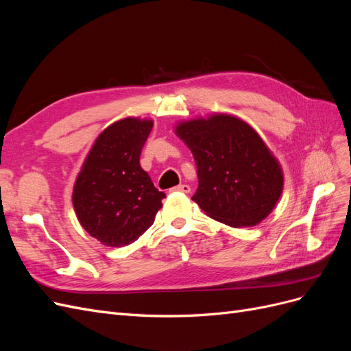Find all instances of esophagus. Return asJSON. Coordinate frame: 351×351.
<instances>
[{"label":"esophagus","instance_id":"34e87169","mask_svg":"<svg viewBox=\"0 0 351 351\" xmlns=\"http://www.w3.org/2000/svg\"><path fill=\"white\" fill-rule=\"evenodd\" d=\"M176 192H182V193H190V186L189 184H178L177 187H174Z\"/></svg>","mask_w":351,"mask_h":351}]
</instances>
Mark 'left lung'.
I'll return each mask as SVG.
<instances>
[{"mask_svg": "<svg viewBox=\"0 0 351 351\" xmlns=\"http://www.w3.org/2000/svg\"><path fill=\"white\" fill-rule=\"evenodd\" d=\"M177 136L195 156L193 200L212 219L240 228L267 218L282 193L281 167L261 136L228 114L180 123Z\"/></svg>", "mask_w": 351, "mask_h": 351, "instance_id": "obj_1", "label": "left lung"}]
</instances>
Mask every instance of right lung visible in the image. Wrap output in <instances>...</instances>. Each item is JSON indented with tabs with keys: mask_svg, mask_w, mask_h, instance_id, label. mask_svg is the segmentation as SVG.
Wrapping results in <instances>:
<instances>
[{
	"mask_svg": "<svg viewBox=\"0 0 351 351\" xmlns=\"http://www.w3.org/2000/svg\"><path fill=\"white\" fill-rule=\"evenodd\" d=\"M152 120L124 119L107 127L84 159L73 189L82 227L105 246L121 247L139 239L161 209L164 192L141 167Z\"/></svg>",
	"mask_w": 351,
	"mask_h": 351,
	"instance_id": "1",
	"label": "right lung"
}]
</instances>
